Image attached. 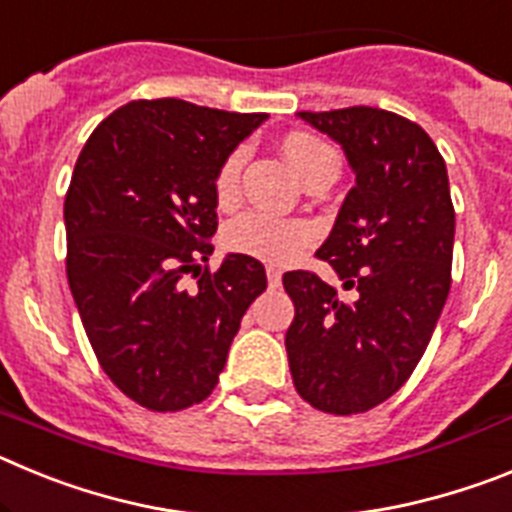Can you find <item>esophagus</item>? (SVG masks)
Instances as JSON below:
<instances>
[{
    "instance_id": "34e87169",
    "label": "esophagus",
    "mask_w": 512,
    "mask_h": 512,
    "mask_svg": "<svg viewBox=\"0 0 512 512\" xmlns=\"http://www.w3.org/2000/svg\"><path fill=\"white\" fill-rule=\"evenodd\" d=\"M266 279H269V287H279L282 284V271L274 269V266H266Z\"/></svg>"
}]
</instances>
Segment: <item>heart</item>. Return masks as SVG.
Listing matches in <instances>:
<instances>
[{
	"label": "heart",
	"instance_id": "obj_1",
	"mask_svg": "<svg viewBox=\"0 0 512 512\" xmlns=\"http://www.w3.org/2000/svg\"><path fill=\"white\" fill-rule=\"evenodd\" d=\"M282 151L292 169L302 176V182L325 161L336 158L333 148L325 146L323 140L310 133H287L282 140ZM241 169L243 151L228 153L223 164L217 166L215 179H212V194L220 207H230L238 200ZM312 238L315 233L302 220H282V217H271L256 210L238 215L223 230V243L230 253H241V256L269 261V264L295 261L310 246Z\"/></svg>",
	"mask_w": 512,
	"mask_h": 512
}]
</instances>
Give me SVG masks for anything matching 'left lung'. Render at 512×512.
<instances>
[{"mask_svg":"<svg viewBox=\"0 0 512 512\" xmlns=\"http://www.w3.org/2000/svg\"><path fill=\"white\" fill-rule=\"evenodd\" d=\"M300 117L341 143L356 184L315 253L348 297L315 271L282 277L295 302L289 372L312 408L366 413L408 382L449 297V174L431 135L395 112L359 104Z\"/></svg>","mask_w":512,"mask_h":512,"instance_id":"obj_1","label":"left lung"}]
</instances>
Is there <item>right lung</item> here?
<instances>
[{"mask_svg":"<svg viewBox=\"0 0 512 512\" xmlns=\"http://www.w3.org/2000/svg\"><path fill=\"white\" fill-rule=\"evenodd\" d=\"M264 112L135 99L99 122L71 176L66 277L99 366L156 413L205 400L243 312L266 289L261 261L210 269L212 179Z\"/></svg>","mask_w":512,"mask_h":512,"instance_id":"right-lung-1","label":"right lung"}]
</instances>
